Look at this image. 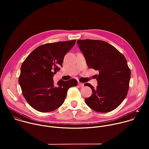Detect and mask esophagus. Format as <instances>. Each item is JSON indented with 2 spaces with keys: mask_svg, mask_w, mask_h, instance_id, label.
Returning <instances> with one entry per match:
<instances>
[{
  "mask_svg": "<svg viewBox=\"0 0 149 149\" xmlns=\"http://www.w3.org/2000/svg\"><path fill=\"white\" fill-rule=\"evenodd\" d=\"M78 86H79L80 87H84V84L81 83V82H78Z\"/></svg>",
  "mask_w": 149,
  "mask_h": 149,
  "instance_id": "1",
  "label": "esophagus"
}]
</instances>
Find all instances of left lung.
<instances>
[{
	"mask_svg": "<svg viewBox=\"0 0 149 149\" xmlns=\"http://www.w3.org/2000/svg\"><path fill=\"white\" fill-rule=\"evenodd\" d=\"M77 44L86 58L89 68L99 71L96 88L89 83L93 94L85 99L92 110L108 113L116 109L127 95L131 77L125 56L105 41L78 39Z\"/></svg>",
	"mask_w": 149,
	"mask_h": 149,
	"instance_id": "left-lung-1",
	"label": "left lung"
}]
</instances>
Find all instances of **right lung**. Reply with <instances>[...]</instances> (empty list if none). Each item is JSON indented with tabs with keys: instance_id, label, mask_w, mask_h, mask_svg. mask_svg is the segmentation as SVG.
Segmentation results:
<instances>
[{
	"instance_id": "1",
	"label": "right lung",
	"mask_w": 149,
	"mask_h": 149,
	"mask_svg": "<svg viewBox=\"0 0 149 149\" xmlns=\"http://www.w3.org/2000/svg\"><path fill=\"white\" fill-rule=\"evenodd\" d=\"M76 40L48 43L35 49L23 62L19 83L22 94L35 110L47 113L63 103L68 89L77 86L75 79L59 80L54 86L53 77L62 67L63 58Z\"/></svg>"
}]
</instances>
